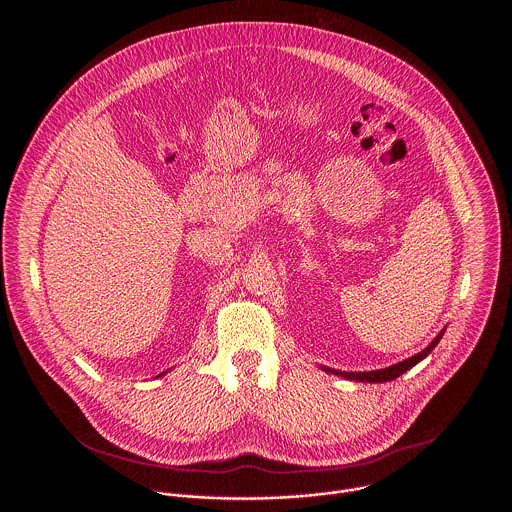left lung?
Segmentation results:
<instances>
[{"label":"left lung","instance_id":"8db88e82","mask_svg":"<svg viewBox=\"0 0 512 512\" xmlns=\"http://www.w3.org/2000/svg\"><path fill=\"white\" fill-rule=\"evenodd\" d=\"M445 329H441L438 335L432 339V343H428L420 353L404 359V361H398L394 365L384 366V368H374V370H337V368H329V366H321L325 372H333V374H339L343 378H349V380H361V382H386V380H392L396 376H400L402 372H406L408 368L420 363L424 357L430 355V351L436 347L443 335Z\"/></svg>","mask_w":512,"mask_h":512}]
</instances>
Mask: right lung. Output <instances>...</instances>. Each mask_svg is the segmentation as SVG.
I'll list each match as a JSON object with an SVG mask.
<instances>
[{
	"label": "right lung",
	"instance_id": "obj_1",
	"mask_svg": "<svg viewBox=\"0 0 512 512\" xmlns=\"http://www.w3.org/2000/svg\"><path fill=\"white\" fill-rule=\"evenodd\" d=\"M161 374H165V372H161ZM161 374H159V376H161Z\"/></svg>",
	"mask_w": 512,
	"mask_h": 512
}]
</instances>
